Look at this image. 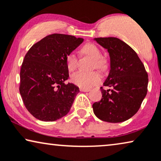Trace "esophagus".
<instances>
[{
	"instance_id": "1",
	"label": "esophagus",
	"mask_w": 161,
	"mask_h": 161,
	"mask_svg": "<svg viewBox=\"0 0 161 161\" xmlns=\"http://www.w3.org/2000/svg\"><path fill=\"white\" fill-rule=\"evenodd\" d=\"M80 91L82 92H89L91 90L89 88H84V87H80Z\"/></svg>"
}]
</instances>
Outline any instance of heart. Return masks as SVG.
Returning a JSON list of instances; mask_svg holds the SVG:
<instances>
[{
	"label": "heart",
	"mask_w": 161,
	"mask_h": 161,
	"mask_svg": "<svg viewBox=\"0 0 161 161\" xmlns=\"http://www.w3.org/2000/svg\"><path fill=\"white\" fill-rule=\"evenodd\" d=\"M82 53L89 56L93 59L92 68L99 70H104L108 67L105 59L102 57V51L95 44L87 43L83 46ZM66 66L68 71L73 72L78 66V57L74 53H70L66 57ZM71 82L77 86L90 88L101 82V76L96 71H78L71 76Z\"/></svg>",
	"instance_id": "1"
}]
</instances>
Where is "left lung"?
Here are the masks:
<instances>
[{
  "mask_svg": "<svg viewBox=\"0 0 161 161\" xmlns=\"http://www.w3.org/2000/svg\"><path fill=\"white\" fill-rule=\"evenodd\" d=\"M108 50L110 70L104 86L102 98L93 104V113L100 120L119 123L138 112L147 93L148 74L136 51L116 37L94 38Z\"/></svg>",
  "mask_w": 161,
  "mask_h": 161,
  "instance_id": "obj_1",
  "label": "left lung"
}]
</instances>
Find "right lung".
<instances>
[{
	"label": "right lung",
	"mask_w": 161,
	"mask_h": 161,
	"mask_svg": "<svg viewBox=\"0 0 161 161\" xmlns=\"http://www.w3.org/2000/svg\"><path fill=\"white\" fill-rule=\"evenodd\" d=\"M63 34L46 36L29 49L20 70V93L28 111L42 121H54L67 115L79 87L69 78L66 57L83 42Z\"/></svg>",
	"instance_id": "obj_1"
}]
</instances>
